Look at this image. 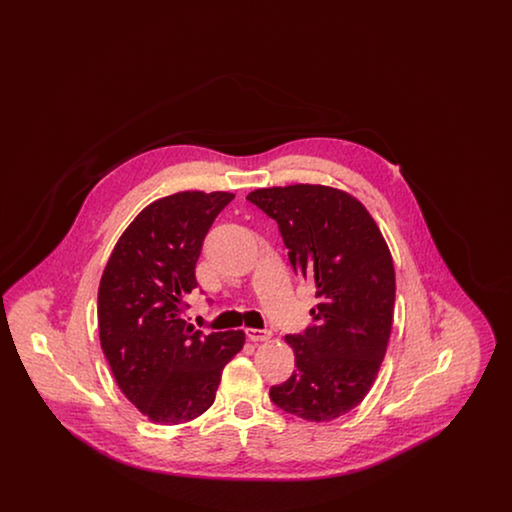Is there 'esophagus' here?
Returning a JSON list of instances; mask_svg holds the SVG:
<instances>
[{"label": "esophagus", "instance_id": "esophagus-1", "mask_svg": "<svg viewBox=\"0 0 512 512\" xmlns=\"http://www.w3.org/2000/svg\"><path fill=\"white\" fill-rule=\"evenodd\" d=\"M245 336L251 341H268L270 340V332L268 330H259V328H245Z\"/></svg>", "mask_w": 512, "mask_h": 512}]
</instances>
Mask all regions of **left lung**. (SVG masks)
Returning <instances> with one entry per match:
<instances>
[{
  "label": "left lung",
  "mask_w": 512,
  "mask_h": 512,
  "mask_svg": "<svg viewBox=\"0 0 512 512\" xmlns=\"http://www.w3.org/2000/svg\"><path fill=\"white\" fill-rule=\"evenodd\" d=\"M247 199L278 222L295 274L317 290L315 326L286 336L297 368L270 388V399L303 420H334L365 399L388 349L395 305L390 247L365 205L338 188L274 186Z\"/></svg>",
  "instance_id": "obj_1"
}]
</instances>
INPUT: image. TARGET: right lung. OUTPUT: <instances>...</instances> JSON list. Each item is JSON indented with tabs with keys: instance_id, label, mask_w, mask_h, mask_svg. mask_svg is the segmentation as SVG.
<instances>
[{
	"instance_id": "obj_1",
	"label": "right lung",
	"mask_w": 512,
	"mask_h": 512,
	"mask_svg": "<svg viewBox=\"0 0 512 512\" xmlns=\"http://www.w3.org/2000/svg\"><path fill=\"white\" fill-rule=\"evenodd\" d=\"M230 192H178L128 224L101 274L99 341L126 399L172 426L205 413L222 368L242 351V330L203 334L186 324L203 240Z\"/></svg>"
}]
</instances>
